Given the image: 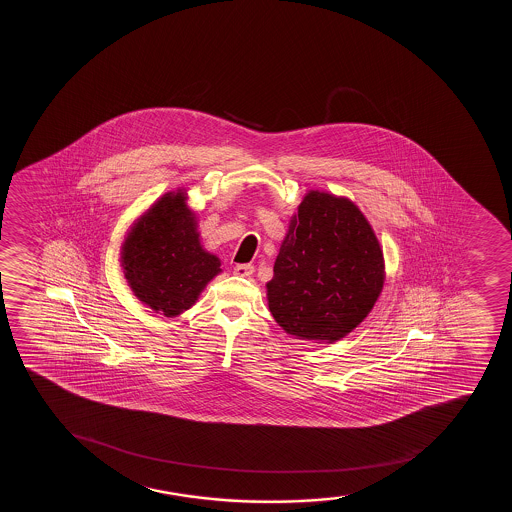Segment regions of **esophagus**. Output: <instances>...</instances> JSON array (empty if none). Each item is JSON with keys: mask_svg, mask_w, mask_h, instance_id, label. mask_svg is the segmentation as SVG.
<instances>
[{"mask_svg": "<svg viewBox=\"0 0 512 512\" xmlns=\"http://www.w3.org/2000/svg\"><path fill=\"white\" fill-rule=\"evenodd\" d=\"M253 271V265H235L234 268V273L237 277H249V275H253Z\"/></svg>", "mask_w": 512, "mask_h": 512, "instance_id": "34e87169", "label": "esophagus"}]
</instances>
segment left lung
Segmentation results:
<instances>
[{
  "mask_svg": "<svg viewBox=\"0 0 512 512\" xmlns=\"http://www.w3.org/2000/svg\"><path fill=\"white\" fill-rule=\"evenodd\" d=\"M382 285L381 244L359 206L309 191L266 283L275 321L299 340L335 343L367 318Z\"/></svg>",
  "mask_w": 512,
  "mask_h": 512,
  "instance_id": "left-lung-1",
  "label": "left lung"
}]
</instances>
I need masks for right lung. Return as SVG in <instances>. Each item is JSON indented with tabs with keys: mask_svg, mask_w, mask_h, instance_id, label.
<instances>
[{
	"mask_svg": "<svg viewBox=\"0 0 512 512\" xmlns=\"http://www.w3.org/2000/svg\"><path fill=\"white\" fill-rule=\"evenodd\" d=\"M184 189L165 193L124 239L121 266L133 294L167 318L188 311L206 283L220 273V259L203 249L196 215Z\"/></svg>",
	"mask_w": 512,
	"mask_h": 512,
	"instance_id": "obj_1",
	"label": "right lung"
}]
</instances>
